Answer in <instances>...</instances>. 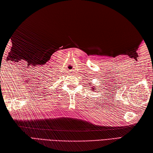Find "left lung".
Wrapping results in <instances>:
<instances>
[{"label":"left lung","mask_w":153,"mask_h":153,"mask_svg":"<svg viewBox=\"0 0 153 153\" xmlns=\"http://www.w3.org/2000/svg\"><path fill=\"white\" fill-rule=\"evenodd\" d=\"M93 88V89H95L96 88ZM93 91H94V90H93Z\"/></svg>","instance_id":"8db88e82"}]
</instances>
